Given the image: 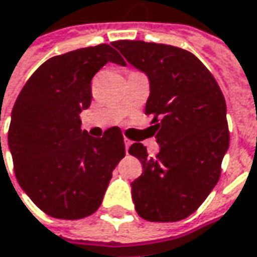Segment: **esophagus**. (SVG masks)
Masks as SVG:
<instances>
[{
    "mask_svg": "<svg viewBox=\"0 0 257 257\" xmlns=\"http://www.w3.org/2000/svg\"><path fill=\"white\" fill-rule=\"evenodd\" d=\"M132 140H128V139H124V148H125V153L128 155V149H130V146H132Z\"/></svg>",
    "mask_w": 257,
    "mask_h": 257,
    "instance_id": "obj_1",
    "label": "esophagus"
}]
</instances>
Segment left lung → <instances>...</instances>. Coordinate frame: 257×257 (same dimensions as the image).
<instances>
[{"label": "left lung", "instance_id": "8db88e82", "mask_svg": "<svg viewBox=\"0 0 257 257\" xmlns=\"http://www.w3.org/2000/svg\"><path fill=\"white\" fill-rule=\"evenodd\" d=\"M150 81L146 114L161 152L149 158L142 143L128 153L143 173L132 182L137 214L148 221H179L198 210L221 175L230 143L225 99L215 78L191 52L162 43H112Z\"/></svg>", "mask_w": 257, "mask_h": 257}]
</instances>
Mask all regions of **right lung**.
I'll return each mask as SVG.
<instances>
[{"mask_svg": "<svg viewBox=\"0 0 257 257\" xmlns=\"http://www.w3.org/2000/svg\"><path fill=\"white\" fill-rule=\"evenodd\" d=\"M125 65L109 45L53 56L23 86L8 128L14 173L32 201L50 217L85 218L99 208L112 171L125 155L120 127L102 137L81 130L91 105V81L105 63Z\"/></svg>", "mask_w": 257, "mask_h": 257, "instance_id": "1", "label": "right lung"}]
</instances>
